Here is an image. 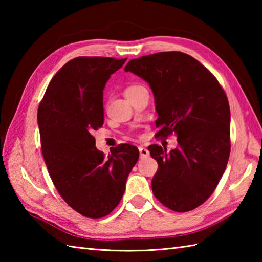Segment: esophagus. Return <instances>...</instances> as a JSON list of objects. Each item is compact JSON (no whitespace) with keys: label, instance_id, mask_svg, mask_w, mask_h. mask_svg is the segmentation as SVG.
I'll return each instance as SVG.
<instances>
[{"label":"esophagus","instance_id":"obj_1","mask_svg":"<svg viewBox=\"0 0 262 262\" xmlns=\"http://www.w3.org/2000/svg\"><path fill=\"white\" fill-rule=\"evenodd\" d=\"M148 155H149V151H148V149L145 148V147L141 146V147H140V157H141V159L147 158Z\"/></svg>","mask_w":262,"mask_h":262}]
</instances>
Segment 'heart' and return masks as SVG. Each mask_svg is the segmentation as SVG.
Instances as JSON below:
<instances>
[{
    "mask_svg": "<svg viewBox=\"0 0 262 262\" xmlns=\"http://www.w3.org/2000/svg\"><path fill=\"white\" fill-rule=\"evenodd\" d=\"M141 88H144V86H142V85H138V84H132V85H128V86L125 89V96H126V94H129V93H132V92H134V91L138 90V89H141Z\"/></svg>",
    "mask_w": 262,
    "mask_h": 262,
    "instance_id": "b5f03b06",
    "label": "heart"
}]
</instances>
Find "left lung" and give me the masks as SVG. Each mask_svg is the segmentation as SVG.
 Listing matches in <instances>:
<instances>
[{
    "label": "left lung",
    "instance_id": "obj_1",
    "mask_svg": "<svg viewBox=\"0 0 262 262\" xmlns=\"http://www.w3.org/2000/svg\"><path fill=\"white\" fill-rule=\"evenodd\" d=\"M151 86L158 137L177 136L170 152L147 148L159 169L154 196L178 213L204 204L219 185L230 158V105L216 77L197 59L181 52H162L132 59L125 68Z\"/></svg>",
    "mask_w": 262,
    "mask_h": 262
}]
</instances>
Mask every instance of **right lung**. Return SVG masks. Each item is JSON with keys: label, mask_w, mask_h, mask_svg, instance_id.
Listing matches in <instances>:
<instances>
[{"label": "right lung", "mask_w": 262, "mask_h": 262, "mask_svg": "<svg viewBox=\"0 0 262 262\" xmlns=\"http://www.w3.org/2000/svg\"><path fill=\"white\" fill-rule=\"evenodd\" d=\"M127 58L76 57L54 75L38 108L43 160L54 186L70 207L101 219L119 204L140 152L120 144L108 158L93 130L103 125V89Z\"/></svg>", "instance_id": "right-lung-1"}]
</instances>
